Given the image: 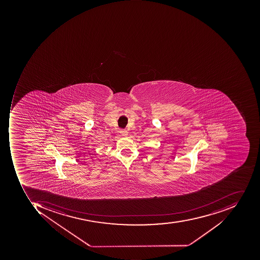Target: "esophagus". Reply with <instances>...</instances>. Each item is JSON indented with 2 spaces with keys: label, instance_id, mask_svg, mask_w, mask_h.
<instances>
[{
  "label": "esophagus",
  "instance_id": "34e87169",
  "mask_svg": "<svg viewBox=\"0 0 260 260\" xmlns=\"http://www.w3.org/2000/svg\"><path fill=\"white\" fill-rule=\"evenodd\" d=\"M120 134L122 136H126V135L128 134V132L126 129H121Z\"/></svg>",
  "mask_w": 260,
  "mask_h": 260
}]
</instances>
